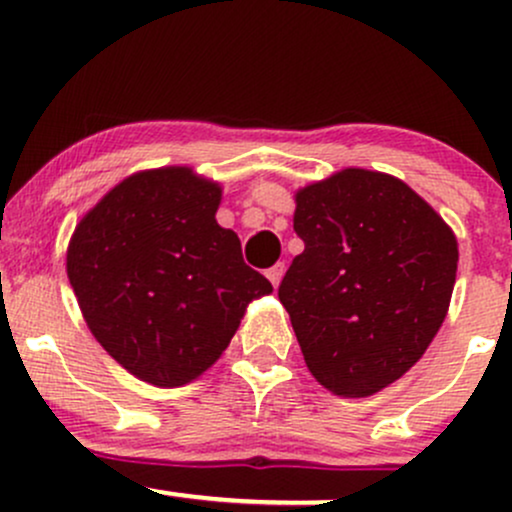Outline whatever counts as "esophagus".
Masks as SVG:
<instances>
[{
  "mask_svg": "<svg viewBox=\"0 0 512 512\" xmlns=\"http://www.w3.org/2000/svg\"><path fill=\"white\" fill-rule=\"evenodd\" d=\"M284 272H286V267H284V262H279V264H274V267H269L267 269V279L272 281V286L276 289V286L281 284V276H284Z\"/></svg>",
  "mask_w": 512,
  "mask_h": 512,
  "instance_id": "1",
  "label": "esophagus"
}]
</instances>
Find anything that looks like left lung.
Instances as JSON below:
<instances>
[{"label": "left lung", "mask_w": 512, "mask_h": 512, "mask_svg": "<svg viewBox=\"0 0 512 512\" xmlns=\"http://www.w3.org/2000/svg\"><path fill=\"white\" fill-rule=\"evenodd\" d=\"M293 197L305 250L279 301L317 383L370 397L402 378L443 325L457 238L424 197L380 170H337Z\"/></svg>", "instance_id": "left-lung-1"}]
</instances>
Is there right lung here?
Masks as SVG:
<instances>
[{"instance_id":"obj_1","label":"right lung","mask_w":512,"mask_h":512,"mask_svg":"<svg viewBox=\"0 0 512 512\" xmlns=\"http://www.w3.org/2000/svg\"><path fill=\"white\" fill-rule=\"evenodd\" d=\"M223 187L190 166L139 170L76 223L67 276L96 342L127 373L182 387L219 361L272 284L216 221Z\"/></svg>"}]
</instances>
